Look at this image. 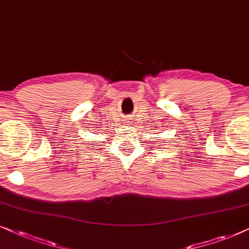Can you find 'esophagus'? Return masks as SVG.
Returning <instances> with one entry per match:
<instances>
[{
  "mask_svg": "<svg viewBox=\"0 0 249 249\" xmlns=\"http://www.w3.org/2000/svg\"><path fill=\"white\" fill-rule=\"evenodd\" d=\"M125 122H126V123H131V118H126V119H125Z\"/></svg>",
  "mask_w": 249,
  "mask_h": 249,
  "instance_id": "obj_1",
  "label": "esophagus"
}]
</instances>
